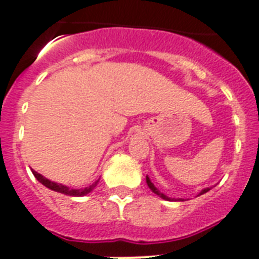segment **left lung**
Instances as JSON below:
<instances>
[{
	"instance_id": "8db88e82",
	"label": "left lung",
	"mask_w": 259,
	"mask_h": 259,
	"mask_svg": "<svg viewBox=\"0 0 259 259\" xmlns=\"http://www.w3.org/2000/svg\"><path fill=\"white\" fill-rule=\"evenodd\" d=\"M146 183H148V185H149V188L152 189V191H153V192L156 193V195H158V196H160V197H162L164 200H169V197L166 196V195H164V193H162V192H160V191H158V189L156 188V187H154V184H153V183H152V181H150V179L148 176H146ZM208 191H209V188L203 189V191H201V192H200V195H203V193H205V192H208Z\"/></svg>"
}]
</instances>
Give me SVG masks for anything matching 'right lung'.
Wrapping results in <instances>:
<instances>
[{"label": "right lung", "mask_w": 259, "mask_h": 259, "mask_svg": "<svg viewBox=\"0 0 259 259\" xmlns=\"http://www.w3.org/2000/svg\"><path fill=\"white\" fill-rule=\"evenodd\" d=\"M32 173H33V176L36 177V179H37V180L40 181L42 185H46L47 188L52 189V191H55V192L64 193V195H68V196H84V195L90 193L94 188H95V187H97L98 181H99V180H97L95 183H94V184H91L90 187H86V188L72 189V188H68V187H66V185L56 184V183H54V181H50L48 179H46V177H42L40 173L34 172V170H32Z\"/></svg>", "instance_id": "add662e5"}]
</instances>
